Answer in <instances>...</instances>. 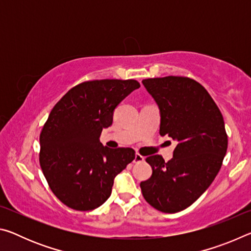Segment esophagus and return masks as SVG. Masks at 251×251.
I'll list each match as a JSON object with an SVG mask.
<instances>
[{
  "label": "esophagus",
  "instance_id": "esophagus-1",
  "mask_svg": "<svg viewBox=\"0 0 251 251\" xmlns=\"http://www.w3.org/2000/svg\"><path fill=\"white\" fill-rule=\"evenodd\" d=\"M145 160V158L142 155L139 154H135V158H134V163L135 164H138V163H142V161Z\"/></svg>",
  "mask_w": 251,
  "mask_h": 251
}]
</instances>
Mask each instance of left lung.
<instances>
[{
    "label": "left lung",
    "instance_id": "8db88e82",
    "mask_svg": "<svg viewBox=\"0 0 251 251\" xmlns=\"http://www.w3.org/2000/svg\"><path fill=\"white\" fill-rule=\"evenodd\" d=\"M160 114L159 134L177 143L171 160L147 157L152 168L141 182L144 198L157 210L175 214L206 192L222 167L228 138L222 113L196 80L179 76L143 79Z\"/></svg>",
    "mask_w": 251,
    "mask_h": 251
}]
</instances>
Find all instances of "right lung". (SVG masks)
<instances>
[{
	"mask_svg": "<svg viewBox=\"0 0 251 251\" xmlns=\"http://www.w3.org/2000/svg\"><path fill=\"white\" fill-rule=\"evenodd\" d=\"M141 87L134 79L85 82L50 110L40 136V164L50 188L64 205L87 211L107 201L114 179L135 158L133 148H108L100 137L114 110Z\"/></svg>",
	"mask_w": 251,
	"mask_h": 251,
	"instance_id": "1",
	"label": "right lung"
}]
</instances>
